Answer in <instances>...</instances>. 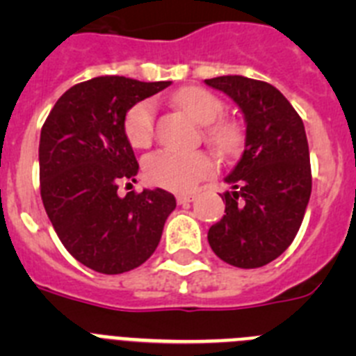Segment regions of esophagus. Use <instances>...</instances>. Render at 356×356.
<instances>
[{
  "label": "esophagus",
  "mask_w": 356,
  "mask_h": 356,
  "mask_svg": "<svg viewBox=\"0 0 356 356\" xmlns=\"http://www.w3.org/2000/svg\"><path fill=\"white\" fill-rule=\"evenodd\" d=\"M196 200L194 194H178L176 196V201H178V205H185V203H191V201Z\"/></svg>",
  "instance_id": "34e87169"
}]
</instances>
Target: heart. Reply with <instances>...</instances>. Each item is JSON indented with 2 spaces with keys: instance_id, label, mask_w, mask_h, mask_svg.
<instances>
[{
  "instance_id": "heart-1",
  "label": "heart",
  "mask_w": 356,
  "mask_h": 356,
  "mask_svg": "<svg viewBox=\"0 0 356 356\" xmlns=\"http://www.w3.org/2000/svg\"><path fill=\"white\" fill-rule=\"evenodd\" d=\"M176 103L188 118L200 124H212L221 118V99L201 87H187L176 94ZM156 121V103L144 99L128 110L124 119V134L134 147H146L153 139ZM209 140L221 153H234L241 146V130L235 122H216L207 131ZM213 171V162L209 155L194 151L162 149L144 160V175L151 184L169 188L175 193H188Z\"/></svg>"
}]
</instances>
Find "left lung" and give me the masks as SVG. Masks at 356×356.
Instances as JSON below:
<instances>
[{"label": "left lung", "mask_w": 356, "mask_h": 356, "mask_svg": "<svg viewBox=\"0 0 356 356\" xmlns=\"http://www.w3.org/2000/svg\"><path fill=\"white\" fill-rule=\"evenodd\" d=\"M205 83L232 97L246 122L242 156L225 178L226 213L210 226L209 244L229 266L262 267L291 246L312 193L303 121L271 83L238 74Z\"/></svg>", "instance_id": "8db88e82"}]
</instances>
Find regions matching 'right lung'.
<instances>
[{
	"label": "right lung",
	"mask_w": 356,
	"mask_h": 356,
	"mask_svg": "<svg viewBox=\"0 0 356 356\" xmlns=\"http://www.w3.org/2000/svg\"><path fill=\"white\" fill-rule=\"evenodd\" d=\"M171 81L97 76L65 90L40 130V197L65 250L103 275L139 267L159 246L176 200L163 188L119 196L139 163L128 110Z\"/></svg>",
	"instance_id": "add662e5"
}]
</instances>
